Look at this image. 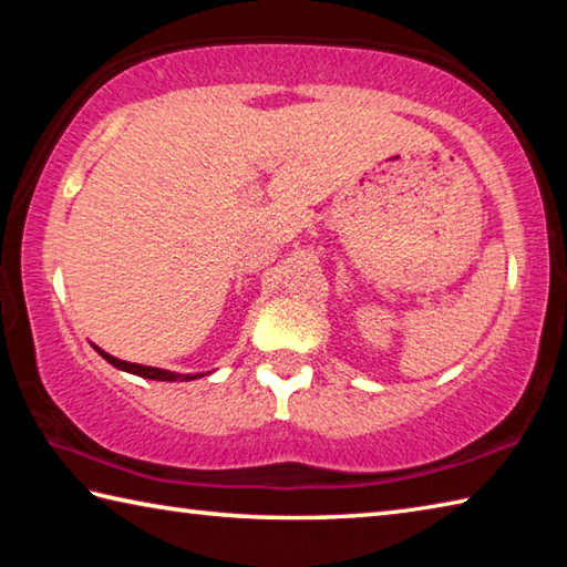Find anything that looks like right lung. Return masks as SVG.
<instances>
[{
    "instance_id": "obj_1",
    "label": "right lung",
    "mask_w": 567,
    "mask_h": 567,
    "mask_svg": "<svg viewBox=\"0 0 567 567\" xmlns=\"http://www.w3.org/2000/svg\"><path fill=\"white\" fill-rule=\"evenodd\" d=\"M94 350H97L104 360H107L110 364H114L117 370H124V372H132V375H140V378H147V380H165V382H175V380H197L199 375H179V372H169V370H159V368H147V364H137V362H124V360H117L112 358L110 352L100 350L97 344H94Z\"/></svg>"
}]
</instances>
